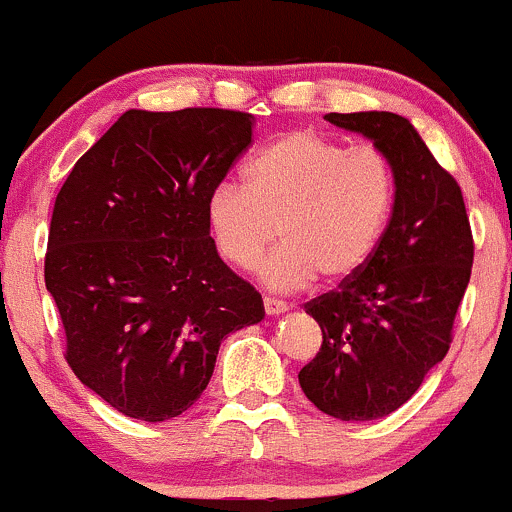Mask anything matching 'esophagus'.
Listing matches in <instances>:
<instances>
[{
	"mask_svg": "<svg viewBox=\"0 0 512 512\" xmlns=\"http://www.w3.org/2000/svg\"><path fill=\"white\" fill-rule=\"evenodd\" d=\"M263 307H266V315H268V317L283 315V312L288 310V305H285V302L273 300V298H266V300H263Z\"/></svg>",
	"mask_w": 512,
	"mask_h": 512,
	"instance_id": "1",
	"label": "esophagus"
}]
</instances>
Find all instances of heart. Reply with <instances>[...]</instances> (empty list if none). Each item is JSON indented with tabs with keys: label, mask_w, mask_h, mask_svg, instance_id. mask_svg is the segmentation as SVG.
Masks as SVG:
<instances>
[{
	"label": "heart",
	"mask_w": 512,
	"mask_h": 512,
	"mask_svg": "<svg viewBox=\"0 0 512 512\" xmlns=\"http://www.w3.org/2000/svg\"><path fill=\"white\" fill-rule=\"evenodd\" d=\"M393 197V166L378 146L293 131L246 166V188L219 183L205 214L219 256L236 268L254 266L283 236L258 278L293 293L320 273L332 283L356 276L381 244Z\"/></svg>",
	"instance_id": "1"
}]
</instances>
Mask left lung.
Returning a JSON list of instances; mask_svg holds the SVG:
<instances>
[{"instance_id": "8db88e82", "label": "left lung", "mask_w": 512, "mask_h": 512, "mask_svg": "<svg viewBox=\"0 0 512 512\" xmlns=\"http://www.w3.org/2000/svg\"><path fill=\"white\" fill-rule=\"evenodd\" d=\"M390 158L395 197L371 261L305 305L322 329L298 373L317 410L344 422L386 417L408 403L447 356L474 263L464 197L408 119L393 112L327 114Z\"/></svg>"}]
</instances>
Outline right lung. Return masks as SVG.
Here are the masks:
<instances>
[{
  "label": "right lung",
  "instance_id": "obj_1",
  "mask_svg": "<svg viewBox=\"0 0 512 512\" xmlns=\"http://www.w3.org/2000/svg\"><path fill=\"white\" fill-rule=\"evenodd\" d=\"M251 129L254 117L232 109H129L58 192L46 288L65 359L126 417L183 415L210 383L222 339L266 315L219 258L205 214Z\"/></svg>",
  "mask_w": 512,
  "mask_h": 512
}]
</instances>
